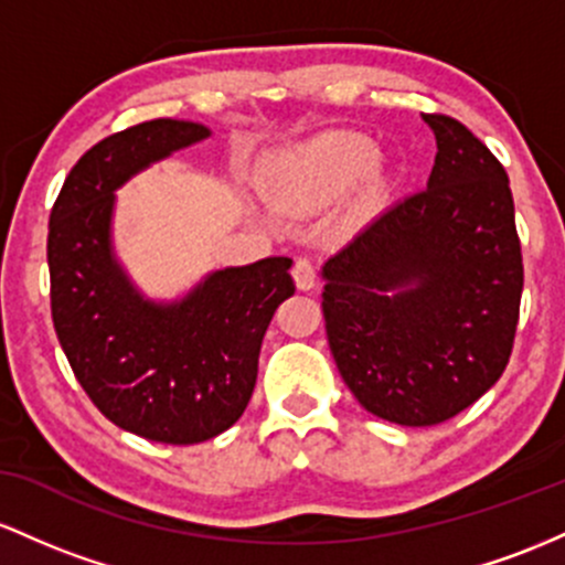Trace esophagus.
<instances>
[{
  "instance_id": "34e87169",
  "label": "esophagus",
  "mask_w": 565,
  "mask_h": 565,
  "mask_svg": "<svg viewBox=\"0 0 565 565\" xmlns=\"http://www.w3.org/2000/svg\"><path fill=\"white\" fill-rule=\"evenodd\" d=\"M294 280H296V288H299V290H312V288H315L317 271H315V264L309 262L307 256L296 258V264H294Z\"/></svg>"
}]
</instances>
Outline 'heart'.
Masks as SVG:
<instances>
[{"label": "heart", "instance_id": "heart-1", "mask_svg": "<svg viewBox=\"0 0 565 565\" xmlns=\"http://www.w3.org/2000/svg\"><path fill=\"white\" fill-rule=\"evenodd\" d=\"M382 164V146L363 132L333 130L277 154L271 179L290 205H326Z\"/></svg>", "mask_w": 565, "mask_h": 565}]
</instances>
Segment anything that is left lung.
<instances>
[{"label":"left lung","instance_id":"1","mask_svg":"<svg viewBox=\"0 0 565 565\" xmlns=\"http://www.w3.org/2000/svg\"><path fill=\"white\" fill-rule=\"evenodd\" d=\"M427 189L373 218L322 266L335 367L367 414L433 427L486 395L510 360L523 294L502 162L446 114H424Z\"/></svg>","mask_w":565,"mask_h":565}]
</instances>
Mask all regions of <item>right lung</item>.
<instances>
[{"mask_svg": "<svg viewBox=\"0 0 565 565\" xmlns=\"http://www.w3.org/2000/svg\"><path fill=\"white\" fill-rule=\"evenodd\" d=\"M207 136L186 119L114 132L79 157L50 213V307L74 376L106 419L170 446L211 440L243 416L266 328L296 290L285 256L215 269L173 301L143 296L119 264L114 192Z\"/></svg>", "mask_w": 565, "mask_h": 565, "instance_id": "add662e5", "label": "right lung"}]
</instances>
